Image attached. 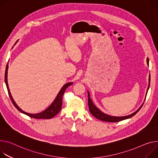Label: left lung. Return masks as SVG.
Returning <instances> with one entry per match:
<instances>
[{"label": "left lung", "instance_id": "obj_1", "mask_svg": "<svg viewBox=\"0 0 158 158\" xmlns=\"http://www.w3.org/2000/svg\"><path fill=\"white\" fill-rule=\"evenodd\" d=\"M147 62H148V64H149V59H147ZM150 80H151V77H150V76H149V83L148 90L149 89V88ZM88 106H89V109L90 113L93 114L94 117H95L98 119H99L100 120H102V121H105V122H120V121H122V120H125V119L131 118V117H133L134 115H135V114L140 110V108H142V106L143 105H142L135 112H134V113L130 114V115L125 116V117H112V116H110V115H108V114H106L103 113V112H102L101 111H100L98 108H96L94 105V104H93V103L92 102V100L90 98V95H89V92H88Z\"/></svg>", "mask_w": 158, "mask_h": 158}]
</instances>
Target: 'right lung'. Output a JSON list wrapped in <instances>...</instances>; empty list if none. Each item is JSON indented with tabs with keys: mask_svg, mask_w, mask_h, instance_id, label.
I'll return each instance as SVG.
<instances>
[{
	"mask_svg": "<svg viewBox=\"0 0 158 158\" xmlns=\"http://www.w3.org/2000/svg\"><path fill=\"white\" fill-rule=\"evenodd\" d=\"M7 69H8V64H7L6 65V72H5V82L6 84V86H7V91L10 97V99L11 100L12 103H13L14 106H15L19 111H21V113L26 114V115L29 116L30 117H32L33 118H45V119H50L52 118L53 117H54L56 114H58L59 112L60 111L62 106V97L64 95V92L65 91L66 89L70 85L72 84V82H69L67 83L66 84H65L64 86L62 87V88L61 89V90L60 91V92L59 93L58 95H57L56 98H55V101L53 102V103L47 109L45 110L44 111H43L41 113H36V114H30V113H26L24 111H23L21 108H19L18 107V106L16 104V103L14 102V99L10 94L9 89V86H8V84H7Z\"/></svg>",
	"mask_w": 158,
	"mask_h": 158,
	"instance_id": "obj_1",
	"label": "right lung"
}]
</instances>
